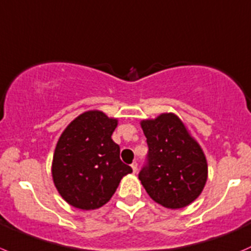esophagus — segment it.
I'll list each match as a JSON object with an SVG mask.
<instances>
[{
	"mask_svg": "<svg viewBox=\"0 0 251 251\" xmlns=\"http://www.w3.org/2000/svg\"><path fill=\"white\" fill-rule=\"evenodd\" d=\"M130 167H131V170H133V172L135 173L136 171H138V163L133 162V163H131V165H130Z\"/></svg>",
	"mask_w": 251,
	"mask_h": 251,
	"instance_id": "esophagus-1",
	"label": "esophagus"
}]
</instances>
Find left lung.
<instances>
[{
  "label": "left lung",
  "instance_id": "1",
  "mask_svg": "<svg viewBox=\"0 0 251 251\" xmlns=\"http://www.w3.org/2000/svg\"><path fill=\"white\" fill-rule=\"evenodd\" d=\"M149 146L148 165L139 179L149 197L167 209L192 204L207 180L201 146L175 113H161L140 122Z\"/></svg>",
  "mask_w": 251,
  "mask_h": 251
}]
</instances>
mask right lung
I'll use <instances>...</instances> for the list:
<instances>
[{
    "label": "right lung",
    "instance_id": "1",
    "mask_svg": "<svg viewBox=\"0 0 251 251\" xmlns=\"http://www.w3.org/2000/svg\"><path fill=\"white\" fill-rule=\"evenodd\" d=\"M118 125L98 110L72 121L57 141L52 179L62 198L80 210H95L110 201L121 179L133 172L121 161L120 146L112 140Z\"/></svg>",
    "mask_w": 251,
    "mask_h": 251
}]
</instances>
